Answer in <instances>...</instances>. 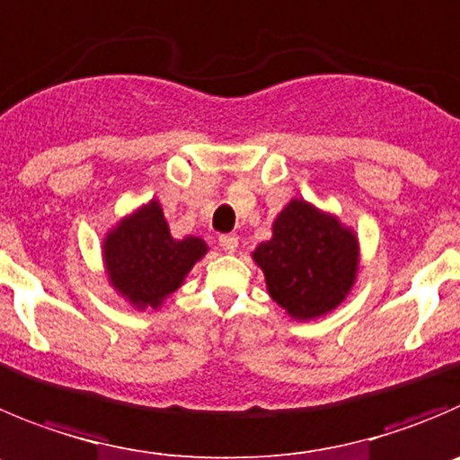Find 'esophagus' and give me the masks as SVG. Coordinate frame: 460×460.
<instances>
[{
	"mask_svg": "<svg viewBox=\"0 0 460 460\" xmlns=\"http://www.w3.org/2000/svg\"><path fill=\"white\" fill-rule=\"evenodd\" d=\"M220 247L225 252H229V254H234L235 252V247H238V238H235L234 234H225V235H220Z\"/></svg>",
	"mask_w": 460,
	"mask_h": 460,
	"instance_id": "esophagus-1",
	"label": "esophagus"
}]
</instances>
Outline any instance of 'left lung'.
<instances>
[{
	"label": "left lung",
	"mask_w": 460,
	"mask_h": 460,
	"mask_svg": "<svg viewBox=\"0 0 460 460\" xmlns=\"http://www.w3.org/2000/svg\"><path fill=\"white\" fill-rule=\"evenodd\" d=\"M268 293L288 315L313 320L333 311L354 286L358 240L333 216L304 199L279 213L272 238L254 250Z\"/></svg>",
	"instance_id": "1"
}]
</instances>
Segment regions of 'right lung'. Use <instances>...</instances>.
Instances as JSON below:
<instances>
[{
  "label": "right lung",
  "instance_id": "right-lung-1",
  "mask_svg": "<svg viewBox=\"0 0 460 460\" xmlns=\"http://www.w3.org/2000/svg\"><path fill=\"white\" fill-rule=\"evenodd\" d=\"M195 235L174 240L158 201L124 217L104 240V261L113 288L133 306H161L206 254Z\"/></svg>",
  "mask_w": 460,
  "mask_h": 460
}]
</instances>
